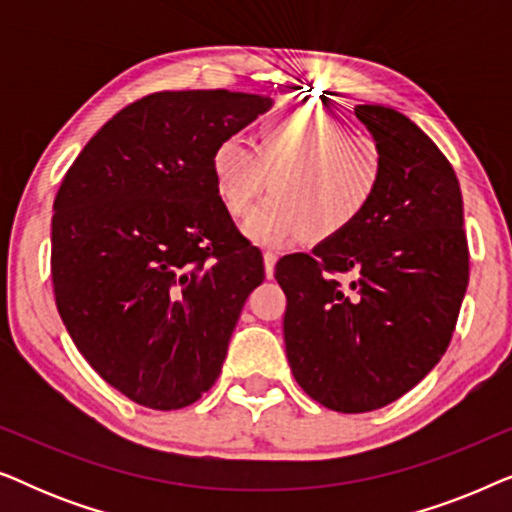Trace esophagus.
Masks as SVG:
<instances>
[{
	"instance_id": "34e87169",
	"label": "esophagus",
	"mask_w": 512,
	"mask_h": 512,
	"mask_svg": "<svg viewBox=\"0 0 512 512\" xmlns=\"http://www.w3.org/2000/svg\"><path fill=\"white\" fill-rule=\"evenodd\" d=\"M263 263H265V275H268V277L275 275L277 251H272V249H265V251H263Z\"/></svg>"
}]
</instances>
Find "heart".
<instances>
[{"label":"heart","instance_id":"obj_1","mask_svg":"<svg viewBox=\"0 0 512 512\" xmlns=\"http://www.w3.org/2000/svg\"><path fill=\"white\" fill-rule=\"evenodd\" d=\"M216 186L230 216L244 219L276 179V193L251 213L244 230L258 242L305 235L333 240L356 226L380 193L387 160L377 139L305 109L265 116L254 144L228 137L214 153Z\"/></svg>","mask_w":512,"mask_h":512}]
</instances>
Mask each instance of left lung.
Instances as JSON below:
<instances>
[{"mask_svg":"<svg viewBox=\"0 0 512 512\" xmlns=\"http://www.w3.org/2000/svg\"><path fill=\"white\" fill-rule=\"evenodd\" d=\"M354 114L387 160L380 193L347 233L275 265L291 373L307 396L345 415L384 408L431 373L468 286L450 160L396 109L356 104Z\"/></svg>","mask_w":512,"mask_h":512,"instance_id":"obj_1","label":"left lung"}]
</instances>
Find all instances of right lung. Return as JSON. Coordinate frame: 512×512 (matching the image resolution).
<instances>
[{
	"mask_svg": "<svg viewBox=\"0 0 512 512\" xmlns=\"http://www.w3.org/2000/svg\"><path fill=\"white\" fill-rule=\"evenodd\" d=\"M265 95L160 90L104 123L53 202L55 305L111 387L151 410L212 389L263 256L230 219L214 153Z\"/></svg>",
	"mask_w": 512,
	"mask_h": 512,
	"instance_id": "obj_1",
	"label": "right lung"
}]
</instances>
